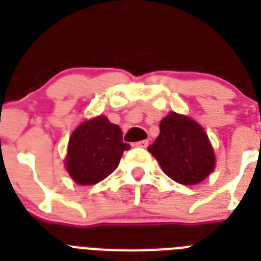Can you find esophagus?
<instances>
[{"label": "esophagus", "mask_w": 261, "mask_h": 261, "mask_svg": "<svg viewBox=\"0 0 261 261\" xmlns=\"http://www.w3.org/2000/svg\"><path fill=\"white\" fill-rule=\"evenodd\" d=\"M147 145H149V141H147V139H145V141H139V142H135V146L137 147H147Z\"/></svg>", "instance_id": "esophagus-1"}]
</instances>
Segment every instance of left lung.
<instances>
[{
  "label": "left lung",
  "mask_w": 261,
  "mask_h": 261,
  "mask_svg": "<svg viewBox=\"0 0 261 261\" xmlns=\"http://www.w3.org/2000/svg\"><path fill=\"white\" fill-rule=\"evenodd\" d=\"M147 150L180 184H198L214 169V151L206 133L192 119L174 112L161 120L160 135Z\"/></svg>",
  "instance_id": "left-lung-1"
}]
</instances>
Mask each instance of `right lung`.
<instances>
[{"label": "right lung", "instance_id": "right-lung-1", "mask_svg": "<svg viewBox=\"0 0 261 261\" xmlns=\"http://www.w3.org/2000/svg\"><path fill=\"white\" fill-rule=\"evenodd\" d=\"M128 149L119 126L98 116L80 124L71 134L65 164L75 182L90 186L112 173Z\"/></svg>", "mask_w": 261, "mask_h": 261}]
</instances>
